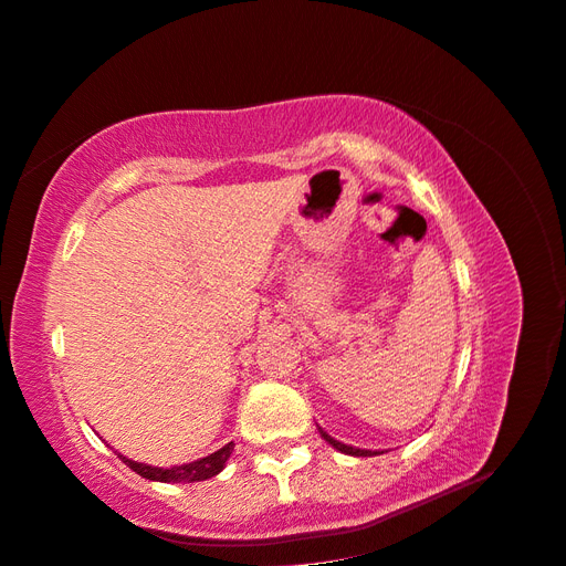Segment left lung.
Here are the masks:
<instances>
[{
	"label": "left lung",
	"instance_id": "8db88e82",
	"mask_svg": "<svg viewBox=\"0 0 566 566\" xmlns=\"http://www.w3.org/2000/svg\"><path fill=\"white\" fill-rule=\"evenodd\" d=\"M319 433L325 436V441L329 443V446H334L336 450H342V453H346V455H355V458H369V455H377V453H373V450H360V448H353V446H346V443H338V441H334L332 436L327 433V431H322L319 429Z\"/></svg>",
	"mask_w": 566,
	"mask_h": 566
}]
</instances>
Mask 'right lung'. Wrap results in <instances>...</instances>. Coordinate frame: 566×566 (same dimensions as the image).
Wrapping results in <instances>:
<instances>
[{"label":"right lung","mask_w":566,"mask_h":566,"mask_svg":"<svg viewBox=\"0 0 566 566\" xmlns=\"http://www.w3.org/2000/svg\"><path fill=\"white\" fill-rule=\"evenodd\" d=\"M232 450H234V443H228L208 458H201L197 462H187V464H180V467H168V470H164V467L133 462V460H127L123 455H118V458L127 467H130L133 472H137L139 476L149 479V481H164V483H185L187 481V483H191V481H206V479L220 474L224 462H228V458L232 455Z\"/></svg>","instance_id":"obj_1"}]
</instances>
